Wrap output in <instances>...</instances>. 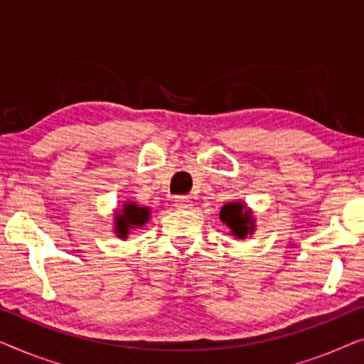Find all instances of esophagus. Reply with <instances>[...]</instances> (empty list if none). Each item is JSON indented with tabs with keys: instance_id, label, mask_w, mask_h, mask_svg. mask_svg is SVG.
Wrapping results in <instances>:
<instances>
[{
	"instance_id": "obj_1",
	"label": "esophagus",
	"mask_w": 364,
	"mask_h": 364,
	"mask_svg": "<svg viewBox=\"0 0 364 364\" xmlns=\"http://www.w3.org/2000/svg\"><path fill=\"white\" fill-rule=\"evenodd\" d=\"M176 207L178 208V210H187V208L192 207V202L188 200L187 197H176Z\"/></svg>"
}]
</instances>
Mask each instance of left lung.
<instances>
[{
	"label": "left lung",
	"instance_id": "obj_1",
	"mask_svg": "<svg viewBox=\"0 0 364 364\" xmlns=\"http://www.w3.org/2000/svg\"><path fill=\"white\" fill-rule=\"evenodd\" d=\"M220 220L232 228V233L238 238H245L248 232H253L252 212L245 210L240 202L225 203L220 210Z\"/></svg>",
	"mask_w": 364,
	"mask_h": 364
}]
</instances>
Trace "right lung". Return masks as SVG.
<instances>
[{
    "instance_id": "obj_1",
    "label": "right lung",
    "mask_w": 364,
    "mask_h": 364,
    "mask_svg": "<svg viewBox=\"0 0 364 364\" xmlns=\"http://www.w3.org/2000/svg\"><path fill=\"white\" fill-rule=\"evenodd\" d=\"M149 208L137 207L136 203H126L122 208V213L116 215V233L121 238H126L127 233L134 227H141L147 222Z\"/></svg>"
}]
</instances>
